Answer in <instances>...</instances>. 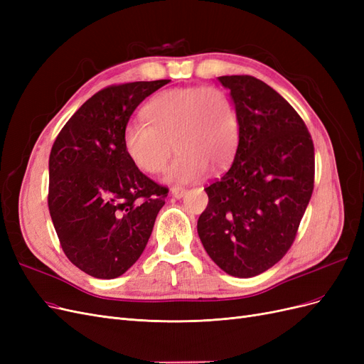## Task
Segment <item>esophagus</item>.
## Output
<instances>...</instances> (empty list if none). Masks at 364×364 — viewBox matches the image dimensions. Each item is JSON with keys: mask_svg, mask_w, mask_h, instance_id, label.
<instances>
[{"mask_svg": "<svg viewBox=\"0 0 364 364\" xmlns=\"http://www.w3.org/2000/svg\"><path fill=\"white\" fill-rule=\"evenodd\" d=\"M170 193H171L173 197H176V199H181V197L185 196L186 190L182 188V186H173V188L170 190Z\"/></svg>", "mask_w": 364, "mask_h": 364, "instance_id": "34e87169", "label": "esophagus"}]
</instances>
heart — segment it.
I'll return each mask as SVG.
<instances>
[{
    "label": "heart",
    "instance_id": "obj_1",
    "mask_svg": "<svg viewBox=\"0 0 364 364\" xmlns=\"http://www.w3.org/2000/svg\"><path fill=\"white\" fill-rule=\"evenodd\" d=\"M144 119L124 127V149L136 167L158 173L171 155L164 181H200L209 165L223 168L232 161L240 138V118L232 95L218 86L174 87L153 97L142 109Z\"/></svg>",
    "mask_w": 364,
    "mask_h": 364
}]
</instances>
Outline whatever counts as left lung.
Masks as SVG:
<instances>
[{
    "label": "left lung",
    "mask_w": 364,
    "mask_h": 364,
    "mask_svg": "<svg viewBox=\"0 0 364 364\" xmlns=\"http://www.w3.org/2000/svg\"><path fill=\"white\" fill-rule=\"evenodd\" d=\"M232 95L240 138L234 164L206 186L197 220L206 253L230 277L252 278L291 247L314 188V146L304 119L252 75H222Z\"/></svg>",
    "instance_id": "left-lung-1"
}]
</instances>
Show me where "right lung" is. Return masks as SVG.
Wrapping results in <instances>:
<instances>
[{"instance_id":"right-lung-1","label":"right lung","mask_w":364,"mask_h":364,"mask_svg":"<svg viewBox=\"0 0 364 364\" xmlns=\"http://www.w3.org/2000/svg\"><path fill=\"white\" fill-rule=\"evenodd\" d=\"M170 80L112 85L86 100L50 153L48 209L65 255L114 279L144 252L168 188L132 162L124 127L138 105Z\"/></svg>"}]
</instances>
